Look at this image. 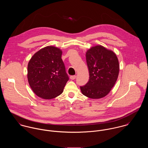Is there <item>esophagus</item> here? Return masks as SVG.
I'll use <instances>...</instances> for the list:
<instances>
[{
  "mask_svg": "<svg viewBox=\"0 0 148 148\" xmlns=\"http://www.w3.org/2000/svg\"><path fill=\"white\" fill-rule=\"evenodd\" d=\"M76 76H75V75L71 76H70V79H71V80H75V79H76Z\"/></svg>",
  "mask_w": 148,
  "mask_h": 148,
  "instance_id": "obj_1",
  "label": "esophagus"
}]
</instances>
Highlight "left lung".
I'll return each instance as SVG.
<instances>
[{"mask_svg":"<svg viewBox=\"0 0 148 148\" xmlns=\"http://www.w3.org/2000/svg\"><path fill=\"white\" fill-rule=\"evenodd\" d=\"M89 73L88 82L80 86L82 93L90 99L106 96L115 84L119 73V63L116 55L101 45L90 48L86 52Z\"/></svg>","mask_w":148,"mask_h":148,"instance_id":"1","label":"left lung"}]
</instances>
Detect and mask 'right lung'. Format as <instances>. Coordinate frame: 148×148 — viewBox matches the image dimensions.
Masks as SVG:
<instances>
[{
    "label": "right lung",
    "mask_w": 148,
    "mask_h": 148,
    "mask_svg": "<svg viewBox=\"0 0 148 148\" xmlns=\"http://www.w3.org/2000/svg\"><path fill=\"white\" fill-rule=\"evenodd\" d=\"M62 51L47 46L30 59L27 67L28 83L33 92L44 99H52L61 95L69 80L62 59Z\"/></svg>",
    "instance_id": "1"
}]
</instances>
